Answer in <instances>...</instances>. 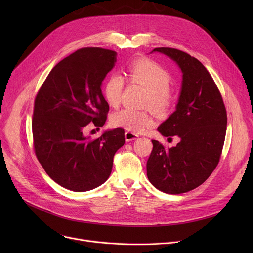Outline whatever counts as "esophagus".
<instances>
[{"mask_svg": "<svg viewBox=\"0 0 253 253\" xmlns=\"http://www.w3.org/2000/svg\"><path fill=\"white\" fill-rule=\"evenodd\" d=\"M138 137V135L134 132H131V131H127L125 132V139L126 141H131V140H134Z\"/></svg>", "mask_w": 253, "mask_h": 253, "instance_id": "esophagus-1", "label": "esophagus"}]
</instances>
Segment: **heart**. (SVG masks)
I'll use <instances>...</instances> for the list:
<instances>
[{
	"label": "heart",
	"mask_w": 253,
	"mask_h": 253,
	"mask_svg": "<svg viewBox=\"0 0 253 253\" xmlns=\"http://www.w3.org/2000/svg\"><path fill=\"white\" fill-rule=\"evenodd\" d=\"M128 77L132 83H136L148 90L145 105L158 112L166 111L172 102L170 89L171 76L159 63L139 58L132 61L128 66ZM125 85L124 77L119 73H112L103 85V96L111 106H118L121 102L122 92ZM115 127L123 128L131 132H142L153 126V116L147 111H138L125 108L116 112L111 119Z\"/></svg>",
	"instance_id": "b5f03b06"
}]
</instances>
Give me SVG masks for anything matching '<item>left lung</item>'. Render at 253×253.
Instances as JSON below:
<instances>
[{"label":"left lung","mask_w":253,"mask_h":253,"mask_svg":"<svg viewBox=\"0 0 253 253\" xmlns=\"http://www.w3.org/2000/svg\"><path fill=\"white\" fill-rule=\"evenodd\" d=\"M153 51L173 59L182 72L176 111L158 128L163 136H178L180 141L166 149L153 139L147 174L159 191L187 193L201 185L219 162L227 131V111L213 79L197 58L174 48Z\"/></svg>","instance_id":"obj_1"}]
</instances>
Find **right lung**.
<instances>
[{
    "mask_svg": "<svg viewBox=\"0 0 253 253\" xmlns=\"http://www.w3.org/2000/svg\"><path fill=\"white\" fill-rule=\"evenodd\" d=\"M116 55L98 47L77 50L52 69L35 98L37 159L53 180L74 192L93 190L108 179L114 156L125 143L122 128L96 139L83 135L89 123L102 127L106 121L110 106L100 86Z\"/></svg>",
    "mask_w": 253,
    "mask_h": 253,
    "instance_id": "right-lung-1",
    "label": "right lung"
}]
</instances>
